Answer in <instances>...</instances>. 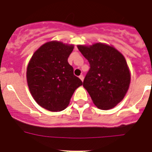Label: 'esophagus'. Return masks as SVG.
Returning <instances> with one entry per match:
<instances>
[{
	"label": "esophagus",
	"mask_w": 152,
	"mask_h": 152,
	"mask_svg": "<svg viewBox=\"0 0 152 152\" xmlns=\"http://www.w3.org/2000/svg\"><path fill=\"white\" fill-rule=\"evenodd\" d=\"M79 79H80L81 80H82V82H83V81H84V76H83V75H80V76H79Z\"/></svg>",
	"instance_id": "esophagus-1"
}]
</instances>
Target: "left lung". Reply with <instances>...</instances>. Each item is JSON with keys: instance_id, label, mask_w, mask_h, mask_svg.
Instances as JSON below:
<instances>
[{"instance_id": "1", "label": "left lung", "mask_w": 152, "mask_h": 152, "mask_svg": "<svg viewBox=\"0 0 152 152\" xmlns=\"http://www.w3.org/2000/svg\"><path fill=\"white\" fill-rule=\"evenodd\" d=\"M78 49L90 64L83 87L98 108H113L129 87L130 73L125 58L115 48L103 43L78 45Z\"/></svg>"}]
</instances>
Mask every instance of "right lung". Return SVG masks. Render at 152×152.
Wrapping results in <instances>:
<instances>
[{"label": "right lung", "mask_w": 152, "mask_h": 152, "mask_svg": "<svg viewBox=\"0 0 152 152\" xmlns=\"http://www.w3.org/2000/svg\"><path fill=\"white\" fill-rule=\"evenodd\" d=\"M73 45L47 42L34 52L28 67V88L37 103L49 111L65 110L82 82L67 62Z\"/></svg>", "instance_id": "1"}]
</instances>
